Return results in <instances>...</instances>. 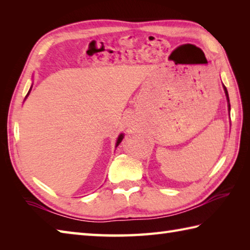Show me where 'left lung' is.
<instances>
[{
  "mask_svg": "<svg viewBox=\"0 0 250 250\" xmlns=\"http://www.w3.org/2000/svg\"><path fill=\"white\" fill-rule=\"evenodd\" d=\"M224 89H225V93H226V97H227V101H228V108H229V114H230V109H231V107H230V100H229V94H228V90H227V88L224 86Z\"/></svg>",
  "mask_w": 250,
  "mask_h": 250,
  "instance_id": "left-lung-1",
  "label": "left lung"
}]
</instances>
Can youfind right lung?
Segmentation results:
<instances>
[{
  "label": "right lung",
  "mask_w": 250,
  "mask_h": 250,
  "mask_svg": "<svg viewBox=\"0 0 250 250\" xmlns=\"http://www.w3.org/2000/svg\"><path fill=\"white\" fill-rule=\"evenodd\" d=\"M31 89H32V87L30 88V90H29V92H28V94H26V97H28V95H29V93H30V91H31ZM26 97H25V98H26ZM122 139H124V134H122V133H121V134H120V135L118 136V140H117V143H116V147H117V146H118V145L120 144V143H121V141H122Z\"/></svg>",
  "instance_id": "add662e5"
}]
</instances>
